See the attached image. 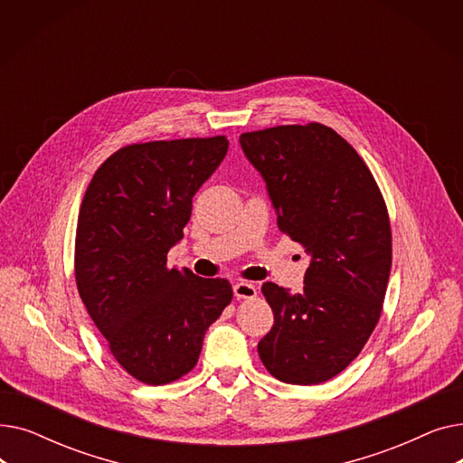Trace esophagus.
Returning a JSON list of instances; mask_svg holds the SVG:
<instances>
[{
  "instance_id": "esophagus-1",
  "label": "esophagus",
  "mask_w": 463,
  "mask_h": 463,
  "mask_svg": "<svg viewBox=\"0 0 463 463\" xmlns=\"http://www.w3.org/2000/svg\"><path fill=\"white\" fill-rule=\"evenodd\" d=\"M234 297L236 298H255L257 297V287L248 281H238L234 287Z\"/></svg>"
}]
</instances>
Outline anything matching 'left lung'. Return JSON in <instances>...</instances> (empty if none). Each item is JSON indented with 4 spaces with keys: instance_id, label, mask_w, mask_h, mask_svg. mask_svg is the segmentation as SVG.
<instances>
[{
    "instance_id": "obj_1",
    "label": "left lung",
    "mask_w": 463,
    "mask_h": 463,
    "mask_svg": "<svg viewBox=\"0 0 463 463\" xmlns=\"http://www.w3.org/2000/svg\"><path fill=\"white\" fill-rule=\"evenodd\" d=\"M240 144L279 231L311 255L302 293L262 285L274 326L259 356L283 383H325L360 354L381 317L392 266L384 199L353 146L317 121L241 133Z\"/></svg>"
}]
</instances>
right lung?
<instances>
[{"mask_svg": "<svg viewBox=\"0 0 463 463\" xmlns=\"http://www.w3.org/2000/svg\"><path fill=\"white\" fill-rule=\"evenodd\" d=\"M227 150L223 135L129 144L86 189L75 238L79 295L112 356L140 383L187 375L208 326L232 300L227 279L166 264L194 193Z\"/></svg>", "mask_w": 463, "mask_h": 463, "instance_id": "right-lung-1", "label": "right lung"}]
</instances>
